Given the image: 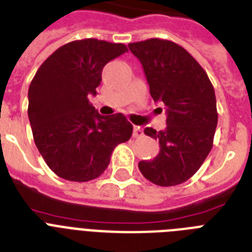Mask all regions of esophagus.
I'll list each match as a JSON object with an SVG mask.
<instances>
[{"label":"esophagus","instance_id":"esophagus-1","mask_svg":"<svg viewBox=\"0 0 252 252\" xmlns=\"http://www.w3.org/2000/svg\"><path fill=\"white\" fill-rule=\"evenodd\" d=\"M142 136H144V130H142V128L138 126H133V137H134V138H140V137Z\"/></svg>","mask_w":252,"mask_h":252}]
</instances>
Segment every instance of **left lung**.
Segmentation results:
<instances>
[{
	"label": "left lung",
	"mask_w": 252,
	"mask_h": 252,
	"mask_svg": "<svg viewBox=\"0 0 252 252\" xmlns=\"http://www.w3.org/2000/svg\"><path fill=\"white\" fill-rule=\"evenodd\" d=\"M144 67L150 94L165 106L167 128L145 134L159 141L153 160H141V173L155 185L185 183L203 164L218 126L216 97L199 63L172 41L150 38L128 45Z\"/></svg>",
	"instance_id": "8db88e82"
}]
</instances>
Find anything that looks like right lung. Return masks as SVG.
Listing matches in <instances>:
<instances>
[{
  "label": "right lung",
  "instance_id": "obj_1",
  "mask_svg": "<svg viewBox=\"0 0 252 252\" xmlns=\"http://www.w3.org/2000/svg\"><path fill=\"white\" fill-rule=\"evenodd\" d=\"M126 52L124 44L72 41L57 49L34 75L28 118L34 144L59 177L77 183L97 179L114 149L132 136L133 126L123 114L103 116L89 102L103 67Z\"/></svg>",
  "mask_w": 252,
  "mask_h": 252
}]
</instances>
